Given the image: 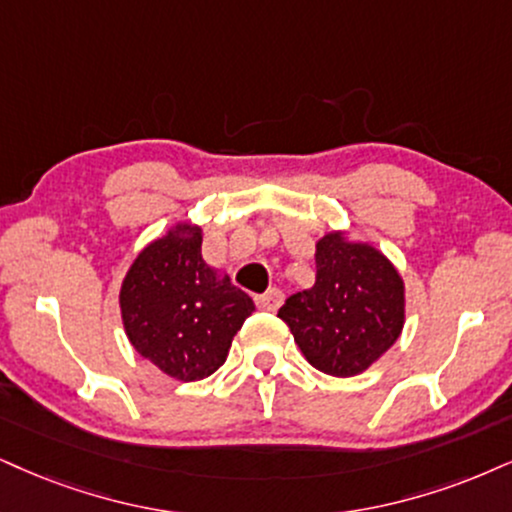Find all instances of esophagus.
<instances>
[{
    "mask_svg": "<svg viewBox=\"0 0 512 512\" xmlns=\"http://www.w3.org/2000/svg\"><path fill=\"white\" fill-rule=\"evenodd\" d=\"M282 301H285V294H282V289H277V287H270L266 294H261V296H256V304H258V308H261V311H277V308L282 306Z\"/></svg>",
    "mask_w": 512,
    "mask_h": 512,
    "instance_id": "1",
    "label": "esophagus"
}]
</instances>
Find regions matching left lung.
<instances>
[{
  "instance_id": "1",
  "label": "left lung",
  "mask_w": 512,
  "mask_h": 512,
  "mask_svg": "<svg viewBox=\"0 0 512 512\" xmlns=\"http://www.w3.org/2000/svg\"><path fill=\"white\" fill-rule=\"evenodd\" d=\"M306 361L353 377L384 356L406 323V287L394 263L368 242L327 232L315 244V282L277 311Z\"/></svg>"
}]
</instances>
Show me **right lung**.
Returning a JSON list of instances; mask_svg holds the SVG:
<instances>
[{
  "instance_id": "right-lung-1",
  "label": "right lung",
  "mask_w": 512,
  "mask_h": 512,
  "mask_svg": "<svg viewBox=\"0 0 512 512\" xmlns=\"http://www.w3.org/2000/svg\"><path fill=\"white\" fill-rule=\"evenodd\" d=\"M201 239L199 225L170 227L137 254L118 296L135 351L180 382L213 375L256 311L230 275H220L201 258Z\"/></svg>"
}]
</instances>
